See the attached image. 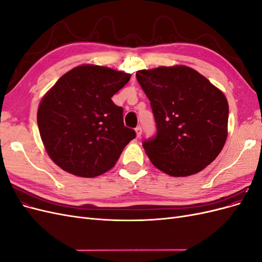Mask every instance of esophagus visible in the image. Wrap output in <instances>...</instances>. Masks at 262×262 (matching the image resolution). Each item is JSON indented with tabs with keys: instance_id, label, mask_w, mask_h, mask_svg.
<instances>
[{
	"instance_id": "1",
	"label": "esophagus",
	"mask_w": 262,
	"mask_h": 262,
	"mask_svg": "<svg viewBox=\"0 0 262 262\" xmlns=\"http://www.w3.org/2000/svg\"><path fill=\"white\" fill-rule=\"evenodd\" d=\"M136 133H137V138H141V136H142V128H141V126H137Z\"/></svg>"
}]
</instances>
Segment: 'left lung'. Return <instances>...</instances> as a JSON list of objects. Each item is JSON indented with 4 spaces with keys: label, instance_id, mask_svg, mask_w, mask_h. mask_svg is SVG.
<instances>
[{
    "label": "left lung",
    "instance_id": "1",
    "mask_svg": "<svg viewBox=\"0 0 262 262\" xmlns=\"http://www.w3.org/2000/svg\"><path fill=\"white\" fill-rule=\"evenodd\" d=\"M156 121L155 138L143 142L149 161L172 177L210 165L227 139L228 102L207 77L186 66L137 72Z\"/></svg>",
    "mask_w": 262,
    "mask_h": 262
}]
</instances>
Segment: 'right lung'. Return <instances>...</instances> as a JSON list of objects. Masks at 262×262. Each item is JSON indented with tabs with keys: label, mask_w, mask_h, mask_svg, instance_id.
Listing matches in <instances>:
<instances>
[{
	"label": "right lung",
	"mask_w": 262,
	"mask_h": 262,
	"mask_svg": "<svg viewBox=\"0 0 262 262\" xmlns=\"http://www.w3.org/2000/svg\"><path fill=\"white\" fill-rule=\"evenodd\" d=\"M129 73L82 64L62 75L45 94L37 122L49 157L72 175L94 178L112 169L136 132L123 123L112 97Z\"/></svg>",
	"instance_id": "1"
}]
</instances>
